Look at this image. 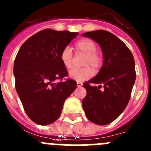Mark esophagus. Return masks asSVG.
<instances>
[{"mask_svg":"<svg viewBox=\"0 0 151 151\" xmlns=\"http://www.w3.org/2000/svg\"><path fill=\"white\" fill-rule=\"evenodd\" d=\"M77 87H81L83 86V83L81 82H77Z\"/></svg>","mask_w":151,"mask_h":151,"instance_id":"obj_1","label":"esophagus"}]
</instances>
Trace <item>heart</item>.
Listing matches in <instances>:
<instances>
[{
    "label": "heart",
    "mask_w": 151,
    "mask_h": 151,
    "mask_svg": "<svg viewBox=\"0 0 151 151\" xmlns=\"http://www.w3.org/2000/svg\"><path fill=\"white\" fill-rule=\"evenodd\" d=\"M75 48L77 51L86 54L84 65H91L93 68H98L101 66L103 58L101 54L97 53L96 44L88 39H83L75 44ZM73 54L68 47H65L60 53V60L66 68H71L72 66ZM95 71L90 66H86L82 68H74L69 71L68 77L72 80L82 82L92 77Z\"/></svg>",
    "instance_id": "heart-1"
}]
</instances>
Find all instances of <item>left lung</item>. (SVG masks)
I'll return each mask as SVG.
<instances>
[{"label": "left lung", "instance_id": "left-lung-1", "mask_svg": "<svg viewBox=\"0 0 151 151\" xmlns=\"http://www.w3.org/2000/svg\"><path fill=\"white\" fill-rule=\"evenodd\" d=\"M82 36L99 45L104 59L98 74L83 83L87 93L83 108L90 122L106 125L123 112L129 102L136 77L134 58L126 45L108 31H91ZM90 83L99 86L91 87Z\"/></svg>", "mask_w": 151, "mask_h": 151}]
</instances>
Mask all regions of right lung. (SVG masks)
<instances>
[{"mask_svg": "<svg viewBox=\"0 0 151 151\" xmlns=\"http://www.w3.org/2000/svg\"><path fill=\"white\" fill-rule=\"evenodd\" d=\"M78 33L43 29L22 45L14 62L15 89L27 115L39 125L58 119L66 98L77 88L60 60L62 50Z\"/></svg>", "mask_w": 151, "mask_h": 151, "instance_id": "right-lung-1", "label": "right lung"}]
</instances>
